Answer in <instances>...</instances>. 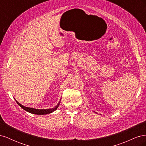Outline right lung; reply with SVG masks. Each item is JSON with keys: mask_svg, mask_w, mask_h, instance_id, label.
<instances>
[{"mask_svg": "<svg viewBox=\"0 0 146 146\" xmlns=\"http://www.w3.org/2000/svg\"><path fill=\"white\" fill-rule=\"evenodd\" d=\"M16 102L17 104H18L20 107L23 108L25 111H27L30 113H32V114H38V115H41V114H49L53 111H54L55 110H56L57 109V108L59 106V104H57V105L56 107H55V108H53L52 109H47V110H38V109H35V108H29V107H26L23 106V105H21V104H19L17 100Z\"/></svg>", "mask_w": 146, "mask_h": 146, "instance_id": "right-lung-1", "label": "right lung"}]
</instances>
